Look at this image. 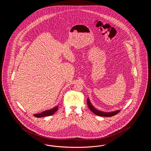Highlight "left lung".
Instances as JSON below:
<instances>
[{"label":"left lung","mask_w":151,"mask_h":151,"mask_svg":"<svg viewBox=\"0 0 151 151\" xmlns=\"http://www.w3.org/2000/svg\"><path fill=\"white\" fill-rule=\"evenodd\" d=\"M87 105H88V108H89V109L94 114H95L96 115H99L101 116H107V117L112 116H114V115L117 114L120 111V110H116V111H113V112H107L106 113V112H103V111H99V110H97L91 104V103L89 101V100L88 98L87 99Z\"/></svg>","instance_id":"8db88e82"}]
</instances>
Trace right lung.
Wrapping results in <instances>:
<instances>
[{
	"mask_svg": "<svg viewBox=\"0 0 151 151\" xmlns=\"http://www.w3.org/2000/svg\"><path fill=\"white\" fill-rule=\"evenodd\" d=\"M58 110V107H55L52 109H51L49 110H46L45 111L41 113L37 114H35L34 116H36L37 118H40V117H43V116H50V115H52L55 111H57Z\"/></svg>",
	"mask_w": 151,
	"mask_h": 151,
	"instance_id": "add662e5",
	"label": "right lung"
}]
</instances>
